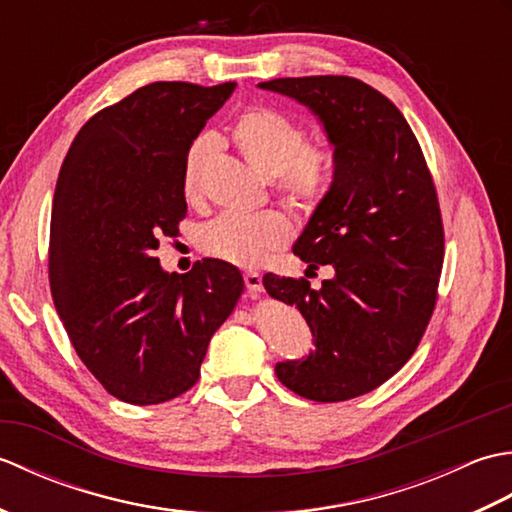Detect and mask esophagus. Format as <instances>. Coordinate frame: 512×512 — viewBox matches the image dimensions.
Masks as SVG:
<instances>
[{
  "mask_svg": "<svg viewBox=\"0 0 512 512\" xmlns=\"http://www.w3.org/2000/svg\"><path fill=\"white\" fill-rule=\"evenodd\" d=\"M244 281H246V288H248L250 295H259V292L264 290L262 275L253 273V270H248V273H244Z\"/></svg>",
  "mask_w": 512,
  "mask_h": 512,
  "instance_id": "1",
  "label": "esophagus"
}]
</instances>
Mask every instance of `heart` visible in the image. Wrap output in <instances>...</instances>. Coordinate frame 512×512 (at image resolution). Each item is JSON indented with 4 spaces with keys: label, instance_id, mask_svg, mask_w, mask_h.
Returning <instances> with one entry per match:
<instances>
[{
    "label": "heart",
    "instance_id": "b5f03b06",
    "mask_svg": "<svg viewBox=\"0 0 512 512\" xmlns=\"http://www.w3.org/2000/svg\"><path fill=\"white\" fill-rule=\"evenodd\" d=\"M231 136L248 165L273 178L275 193L297 211L312 213L328 198L336 151L328 140H306V129L297 118L275 107L253 105L237 116ZM215 151L217 140L211 134H202L191 143L182 171V189L189 200L200 195L202 176ZM290 237V220L281 211L224 213L200 228L198 246L204 255L220 262L255 268L284 248Z\"/></svg>",
    "mask_w": 512,
    "mask_h": 512
}]
</instances>
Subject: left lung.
<instances>
[{"label":"left lung","instance_id":"left-lung-1","mask_svg":"<svg viewBox=\"0 0 512 512\" xmlns=\"http://www.w3.org/2000/svg\"><path fill=\"white\" fill-rule=\"evenodd\" d=\"M259 88L308 105L336 151L328 198L292 248L310 268L332 264L334 279L312 290L303 277H264L270 297L299 308L317 347L277 363V378L317 402L363 396L409 361L436 308L444 262L436 184L405 116L372 85L328 74Z\"/></svg>","mask_w":512,"mask_h":512}]
</instances>
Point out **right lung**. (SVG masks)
Returning <instances> with one entry per match:
<instances>
[{
  "mask_svg": "<svg viewBox=\"0 0 512 512\" xmlns=\"http://www.w3.org/2000/svg\"><path fill=\"white\" fill-rule=\"evenodd\" d=\"M235 85H143L96 112L61 165L52 301L85 367L129 405H158L198 383L211 336L244 292L239 270L220 259L169 275L154 257L187 217V151Z\"/></svg>",
  "mask_w": 512,
  "mask_h": 512,
  "instance_id": "1",
  "label": "right lung"
}]
</instances>
